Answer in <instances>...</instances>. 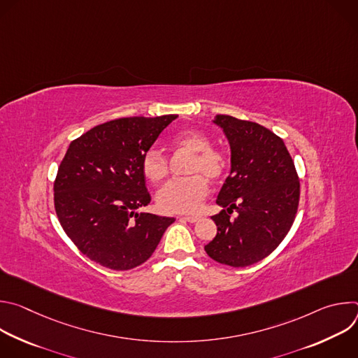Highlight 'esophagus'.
Segmentation results:
<instances>
[{
    "instance_id": "obj_1",
    "label": "esophagus",
    "mask_w": 358,
    "mask_h": 358,
    "mask_svg": "<svg viewBox=\"0 0 358 358\" xmlns=\"http://www.w3.org/2000/svg\"><path fill=\"white\" fill-rule=\"evenodd\" d=\"M182 220L188 221V222H196L199 220L198 215H187V217H182Z\"/></svg>"
}]
</instances>
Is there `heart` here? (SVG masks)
Here are the masks:
<instances>
[{"instance_id":"obj_1","label":"heart","mask_w":358,"mask_h":358,"mask_svg":"<svg viewBox=\"0 0 358 358\" xmlns=\"http://www.w3.org/2000/svg\"><path fill=\"white\" fill-rule=\"evenodd\" d=\"M173 144L192 152L184 178L167 182L157 194V206L164 213H194L207 198L210 180H221L229 167L225 152L213 147L211 138L199 130H184L174 136ZM141 171L152 182L160 184L169 176V160L157 147H150L141 157Z\"/></svg>"}]
</instances>
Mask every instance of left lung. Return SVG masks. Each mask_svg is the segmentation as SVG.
<instances>
[{"label": "left lung", "instance_id": "1", "mask_svg": "<svg viewBox=\"0 0 358 358\" xmlns=\"http://www.w3.org/2000/svg\"><path fill=\"white\" fill-rule=\"evenodd\" d=\"M214 122L231 145V174L217 198L225 210L211 217L217 235L206 252L222 265L245 268L266 258L290 231L300 181L283 140L273 131L227 115ZM234 209L238 215L231 219Z\"/></svg>", "mask_w": 358, "mask_h": 358}]
</instances>
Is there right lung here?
Listing matches in <instances>:
<instances>
[{"label": "right lung", "mask_w": 358, "mask_h": 358, "mask_svg": "<svg viewBox=\"0 0 358 358\" xmlns=\"http://www.w3.org/2000/svg\"><path fill=\"white\" fill-rule=\"evenodd\" d=\"M177 117H122L69 144L54 182V203L65 234L90 261L133 269L151 257L176 221L136 211L151 201L141 157Z\"/></svg>", "instance_id": "add662e5"}]
</instances>
